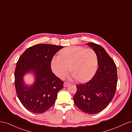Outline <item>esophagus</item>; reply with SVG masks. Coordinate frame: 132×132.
Wrapping results in <instances>:
<instances>
[{
	"label": "esophagus",
	"instance_id": "1",
	"mask_svg": "<svg viewBox=\"0 0 132 132\" xmlns=\"http://www.w3.org/2000/svg\"><path fill=\"white\" fill-rule=\"evenodd\" d=\"M69 85V84H68V83H66V82H65L63 84V87H67V86H68Z\"/></svg>",
	"mask_w": 132,
	"mask_h": 132
}]
</instances>
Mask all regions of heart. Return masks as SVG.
<instances>
[{"label":"heart","instance_id":"obj_1","mask_svg":"<svg viewBox=\"0 0 132 132\" xmlns=\"http://www.w3.org/2000/svg\"><path fill=\"white\" fill-rule=\"evenodd\" d=\"M97 63V55L93 50L74 46L63 48L60 55L54 56L51 67L53 72L60 78L65 77L70 70L72 71L71 77L85 82L95 73Z\"/></svg>","mask_w":132,"mask_h":132}]
</instances>
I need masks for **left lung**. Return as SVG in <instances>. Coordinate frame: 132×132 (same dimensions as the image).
<instances>
[{
    "label": "left lung",
    "mask_w": 132,
    "mask_h": 132,
    "mask_svg": "<svg viewBox=\"0 0 132 132\" xmlns=\"http://www.w3.org/2000/svg\"><path fill=\"white\" fill-rule=\"evenodd\" d=\"M86 45L95 51L98 67L91 80L76 86L73 101L82 111L92 114L104 110L112 100L116 91L117 72L114 61L104 48L92 43Z\"/></svg>",
    "instance_id": "left-lung-1"
}]
</instances>
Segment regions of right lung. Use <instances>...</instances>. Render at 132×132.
Segmentation results:
<instances>
[{
	"label": "right lung",
	"instance_id": "add662e5",
	"mask_svg": "<svg viewBox=\"0 0 132 132\" xmlns=\"http://www.w3.org/2000/svg\"><path fill=\"white\" fill-rule=\"evenodd\" d=\"M62 46L40 44L29 47L19 59L15 70V86L18 98L24 107L34 113H43L55 102L63 82L51 69L54 55ZM31 73L35 76L32 85L23 77Z\"/></svg>",
	"mask_w": 132,
	"mask_h": 132
}]
</instances>
